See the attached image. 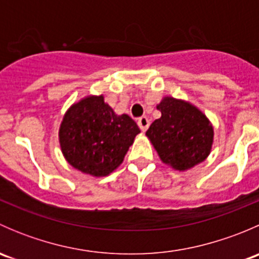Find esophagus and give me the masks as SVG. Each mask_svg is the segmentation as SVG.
I'll list each match as a JSON object with an SVG mask.
<instances>
[{
    "mask_svg": "<svg viewBox=\"0 0 259 259\" xmlns=\"http://www.w3.org/2000/svg\"><path fill=\"white\" fill-rule=\"evenodd\" d=\"M149 124H150V121H149V119L146 116L139 117V120H138V125H139L140 130H142L143 133L146 132V129L149 127Z\"/></svg>",
    "mask_w": 259,
    "mask_h": 259,
    "instance_id": "1",
    "label": "esophagus"
}]
</instances>
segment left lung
Wrapping results in <instances>:
<instances>
[{"label":"left lung","instance_id":"8db88e82","mask_svg":"<svg viewBox=\"0 0 259 259\" xmlns=\"http://www.w3.org/2000/svg\"><path fill=\"white\" fill-rule=\"evenodd\" d=\"M161 113L149 126L146 137L163 163L187 170L205 160L213 144V126L195 106L174 98H164L156 106Z\"/></svg>","mask_w":259,"mask_h":259}]
</instances>
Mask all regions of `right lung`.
<instances>
[{
	"instance_id": "right-lung-1",
	"label": "right lung",
	"mask_w": 259,
	"mask_h": 259,
	"mask_svg": "<svg viewBox=\"0 0 259 259\" xmlns=\"http://www.w3.org/2000/svg\"><path fill=\"white\" fill-rule=\"evenodd\" d=\"M139 133L129 115L115 114L101 95L74 104L65 114L59 138L62 154L74 168L105 177L122 163Z\"/></svg>"
}]
</instances>
